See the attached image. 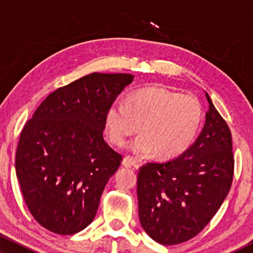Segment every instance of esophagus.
<instances>
[{
	"label": "esophagus",
	"mask_w": 253,
	"mask_h": 253,
	"mask_svg": "<svg viewBox=\"0 0 253 253\" xmlns=\"http://www.w3.org/2000/svg\"><path fill=\"white\" fill-rule=\"evenodd\" d=\"M123 165L125 168H137V162L134 157L125 156L123 160Z\"/></svg>",
	"instance_id": "obj_1"
}]
</instances>
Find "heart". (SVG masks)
Instances as JSON below:
<instances>
[{"mask_svg": "<svg viewBox=\"0 0 253 253\" xmlns=\"http://www.w3.org/2000/svg\"><path fill=\"white\" fill-rule=\"evenodd\" d=\"M202 115V106L194 96L164 88H144L130 93L125 102L116 101L109 107L106 131L111 143L123 146L139 126L140 136L129 145L131 151L173 158L193 144Z\"/></svg>", "mask_w": 253, "mask_h": 253, "instance_id": "obj_1", "label": "heart"}]
</instances>
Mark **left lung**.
I'll return each instance as SVG.
<instances>
[{"label":"left lung","instance_id":"left-lung-1","mask_svg":"<svg viewBox=\"0 0 253 253\" xmlns=\"http://www.w3.org/2000/svg\"><path fill=\"white\" fill-rule=\"evenodd\" d=\"M205 96L209 110L195 143L173 160L147 163L137 175L140 224L163 246L178 245L199 234L232 185L230 128L207 92Z\"/></svg>","mask_w":253,"mask_h":253}]
</instances>
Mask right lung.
I'll return each instance as SVG.
<instances>
[{
    "label": "right lung",
    "instance_id": "1",
    "mask_svg": "<svg viewBox=\"0 0 253 253\" xmlns=\"http://www.w3.org/2000/svg\"><path fill=\"white\" fill-rule=\"evenodd\" d=\"M132 79L84 76L51 92L25 123L16 176L29 211L51 232L75 234L95 219L102 191L123 160L102 136L106 113Z\"/></svg>",
    "mask_w": 253,
    "mask_h": 253
}]
</instances>
